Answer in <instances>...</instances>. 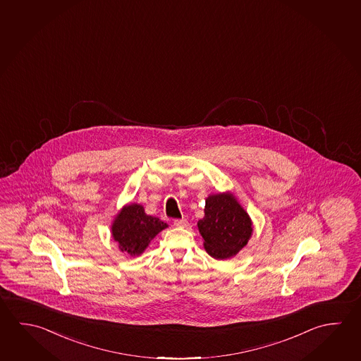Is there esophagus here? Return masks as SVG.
I'll list each match as a JSON object with an SVG mask.
<instances>
[{
    "instance_id": "obj_1",
    "label": "esophagus",
    "mask_w": 361,
    "mask_h": 361,
    "mask_svg": "<svg viewBox=\"0 0 361 361\" xmlns=\"http://www.w3.org/2000/svg\"><path fill=\"white\" fill-rule=\"evenodd\" d=\"M173 224H175L176 227L186 228L189 226V221H188V219L183 218V219H175V221H173Z\"/></svg>"
}]
</instances>
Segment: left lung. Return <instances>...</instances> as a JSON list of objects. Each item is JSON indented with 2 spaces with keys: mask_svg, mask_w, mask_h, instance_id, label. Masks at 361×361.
<instances>
[{
  "mask_svg": "<svg viewBox=\"0 0 361 361\" xmlns=\"http://www.w3.org/2000/svg\"><path fill=\"white\" fill-rule=\"evenodd\" d=\"M204 213L197 228L212 257L231 259L246 246L252 235V221L231 192L209 195Z\"/></svg>",
  "mask_w": 361,
  "mask_h": 361,
  "instance_id": "left-lung-1",
  "label": "left lung"
}]
</instances>
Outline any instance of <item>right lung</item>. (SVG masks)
Masks as SVG:
<instances>
[{"label":"right lung","mask_w":361,"mask_h":361,"mask_svg":"<svg viewBox=\"0 0 361 361\" xmlns=\"http://www.w3.org/2000/svg\"><path fill=\"white\" fill-rule=\"evenodd\" d=\"M165 228H167L165 221L147 215L145 208L134 202L123 207L115 216L111 233L121 251H126L130 256H140L149 242Z\"/></svg>","instance_id":"right-lung-1"}]
</instances>
